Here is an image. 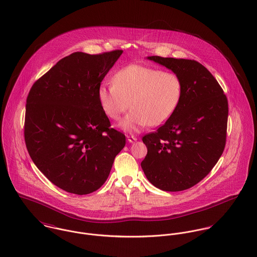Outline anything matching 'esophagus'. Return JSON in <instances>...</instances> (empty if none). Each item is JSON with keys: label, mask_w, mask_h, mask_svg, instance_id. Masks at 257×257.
Returning <instances> with one entry per match:
<instances>
[{"label": "esophagus", "mask_w": 257, "mask_h": 257, "mask_svg": "<svg viewBox=\"0 0 257 257\" xmlns=\"http://www.w3.org/2000/svg\"><path fill=\"white\" fill-rule=\"evenodd\" d=\"M126 138H127L128 143H135V142H137V141H138V139H137L136 137H134V136H127Z\"/></svg>", "instance_id": "34e87169"}]
</instances>
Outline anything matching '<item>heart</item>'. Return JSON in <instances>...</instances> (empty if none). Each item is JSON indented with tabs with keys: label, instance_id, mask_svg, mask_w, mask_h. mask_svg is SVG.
Here are the masks:
<instances>
[{
	"label": "heart",
	"instance_id": "heart-1",
	"mask_svg": "<svg viewBox=\"0 0 257 257\" xmlns=\"http://www.w3.org/2000/svg\"><path fill=\"white\" fill-rule=\"evenodd\" d=\"M112 82L99 86V103L112 120L119 119L131 105L133 110L120 122L126 132L165 123L178 108L182 96V83L176 74L143 64L119 69Z\"/></svg>",
	"mask_w": 257,
	"mask_h": 257
}]
</instances>
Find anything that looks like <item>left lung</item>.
<instances>
[{"label":"left lung","mask_w":257,"mask_h":257,"mask_svg":"<svg viewBox=\"0 0 257 257\" xmlns=\"http://www.w3.org/2000/svg\"><path fill=\"white\" fill-rule=\"evenodd\" d=\"M176 74L182 96L172 116L143 142L147 154L142 168L156 188L177 192L203 180L223 152L227 99L211 72L191 59L148 56Z\"/></svg>","instance_id":"1"}]
</instances>
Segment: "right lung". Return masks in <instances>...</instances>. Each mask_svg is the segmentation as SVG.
I'll list each match as a JSON object with an SVG mask.
<instances>
[{"mask_svg": "<svg viewBox=\"0 0 257 257\" xmlns=\"http://www.w3.org/2000/svg\"><path fill=\"white\" fill-rule=\"evenodd\" d=\"M122 50L101 54L74 52L33 85L26 106L25 141L43 175L76 195L106 182L123 134L110 128L98 88Z\"/></svg>", "mask_w": 257, "mask_h": 257, "instance_id": "1", "label": "right lung"}]
</instances>
